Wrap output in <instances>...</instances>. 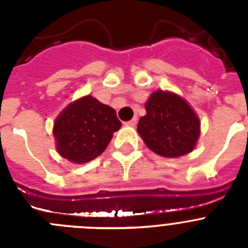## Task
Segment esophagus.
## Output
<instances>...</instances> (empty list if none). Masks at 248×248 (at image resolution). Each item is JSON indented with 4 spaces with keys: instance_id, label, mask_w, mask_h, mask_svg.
Wrapping results in <instances>:
<instances>
[{
    "instance_id": "1",
    "label": "esophagus",
    "mask_w": 248,
    "mask_h": 248,
    "mask_svg": "<svg viewBox=\"0 0 248 248\" xmlns=\"http://www.w3.org/2000/svg\"><path fill=\"white\" fill-rule=\"evenodd\" d=\"M137 122H138V118L134 117L131 120H129V122H126L125 124H126V125H128V126H135V124H137Z\"/></svg>"
}]
</instances>
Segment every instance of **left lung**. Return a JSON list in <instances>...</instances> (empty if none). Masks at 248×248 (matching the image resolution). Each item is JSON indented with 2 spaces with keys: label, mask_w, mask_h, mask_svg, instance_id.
Instances as JSON below:
<instances>
[{
  "label": "left lung",
  "mask_w": 248,
  "mask_h": 248,
  "mask_svg": "<svg viewBox=\"0 0 248 248\" xmlns=\"http://www.w3.org/2000/svg\"><path fill=\"white\" fill-rule=\"evenodd\" d=\"M138 133L151 151L177 157L194 150L200 137V120L185 99L171 92L156 91L145 103Z\"/></svg>",
  "instance_id": "obj_1"
}]
</instances>
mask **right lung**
Returning a JSON list of instances; mask_svg holds the SVG:
<instances>
[{"instance_id": "1", "label": "right lung", "mask_w": 248, "mask_h": 248, "mask_svg": "<svg viewBox=\"0 0 248 248\" xmlns=\"http://www.w3.org/2000/svg\"><path fill=\"white\" fill-rule=\"evenodd\" d=\"M122 123L109 105L92 95L71 103L54 122L53 135L61 156L72 163L84 164L107 149L114 131Z\"/></svg>"}]
</instances>
